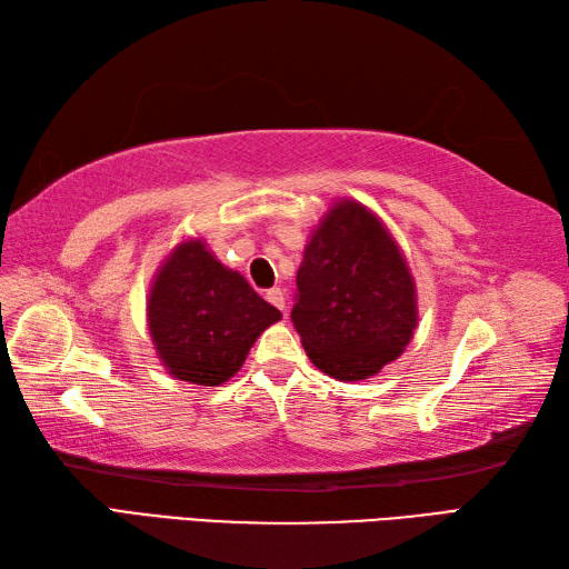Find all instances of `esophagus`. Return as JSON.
Masks as SVG:
<instances>
[{
  "label": "esophagus",
  "mask_w": 569,
  "mask_h": 569,
  "mask_svg": "<svg viewBox=\"0 0 569 569\" xmlns=\"http://www.w3.org/2000/svg\"><path fill=\"white\" fill-rule=\"evenodd\" d=\"M266 300H269V303L276 306L281 312H286V296L281 288H271V291H266Z\"/></svg>",
  "instance_id": "esophagus-1"
}]
</instances>
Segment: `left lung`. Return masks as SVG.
I'll return each instance as SVG.
<instances>
[{
	"mask_svg": "<svg viewBox=\"0 0 569 569\" xmlns=\"http://www.w3.org/2000/svg\"><path fill=\"white\" fill-rule=\"evenodd\" d=\"M291 320L306 355L340 381L379 373L418 325L416 283L389 229L357 200L335 202L312 229Z\"/></svg>",
	"mask_w": 569,
	"mask_h": 569,
	"instance_id": "8db88e82",
	"label": "left lung"
}]
</instances>
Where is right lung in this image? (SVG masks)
<instances>
[{
	"instance_id": "1",
	"label": "right lung",
	"mask_w": 569,
	"mask_h": 569,
	"mask_svg": "<svg viewBox=\"0 0 569 569\" xmlns=\"http://www.w3.org/2000/svg\"><path fill=\"white\" fill-rule=\"evenodd\" d=\"M147 318L156 355L171 377L220 386L281 312L244 276L217 261L202 239H188L156 271Z\"/></svg>"
}]
</instances>
